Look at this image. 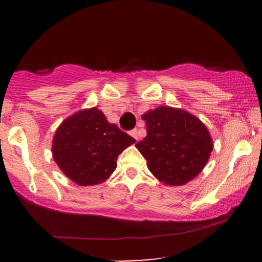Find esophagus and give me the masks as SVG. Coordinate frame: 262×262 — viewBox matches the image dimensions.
<instances>
[{
    "mask_svg": "<svg viewBox=\"0 0 262 262\" xmlns=\"http://www.w3.org/2000/svg\"><path fill=\"white\" fill-rule=\"evenodd\" d=\"M129 134H130L135 140H138V130H137V129H133V130H130V132H129Z\"/></svg>",
    "mask_w": 262,
    "mask_h": 262,
    "instance_id": "1",
    "label": "esophagus"
}]
</instances>
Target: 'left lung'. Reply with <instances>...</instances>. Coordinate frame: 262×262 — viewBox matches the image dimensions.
I'll return each mask as SVG.
<instances>
[{
  "label": "left lung",
  "instance_id": "8db88e82",
  "mask_svg": "<svg viewBox=\"0 0 262 262\" xmlns=\"http://www.w3.org/2000/svg\"><path fill=\"white\" fill-rule=\"evenodd\" d=\"M146 137L137 148L149 170L165 185L181 186L194 179L208 161L213 143L204 124L182 110L159 107L143 116Z\"/></svg>",
  "mask_w": 262,
  "mask_h": 262
}]
</instances>
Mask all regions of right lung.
<instances>
[{"label":"right lung","mask_w":262,"mask_h":262,"mask_svg":"<svg viewBox=\"0 0 262 262\" xmlns=\"http://www.w3.org/2000/svg\"><path fill=\"white\" fill-rule=\"evenodd\" d=\"M134 138L107 122L97 108L80 111L60 124L53 139L54 160L80 186L104 182L117 167V158Z\"/></svg>","instance_id":"1"}]
</instances>
